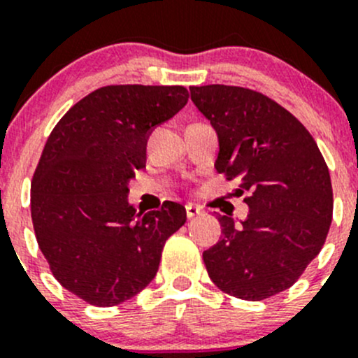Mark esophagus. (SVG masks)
<instances>
[{
	"label": "esophagus",
	"mask_w": 358,
	"mask_h": 358,
	"mask_svg": "<svg viewBox=\"0 0 358 358\" xmlns=\"http://www.w3.org/2000/svg\"><path fill=\"white\" fill-rule=\"evenodd\" d=\"M185 211H187V217L194 218V217H197V215L203 213V208H199V206H196V204L190 203L185 206Z\"/></svg>",
	"instance_id": "1"
}]
</instances>
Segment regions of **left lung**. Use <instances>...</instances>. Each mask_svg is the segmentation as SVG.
I'll return each instance as SVG.
<instances>
[{
    "label": "left lung",
    "mask_w": 358,
    "mask_h": 358,
    "mask_svg": "<svg viewBox=\"0 0 358 358\" xmlns=\"http://www.w3.org/2000/svg\"><path fill=\"white\" fill-rule=\"evenodd\" d=\"M218 134L215 168L246 190V220L218 215L222 238L203 253L222 292L262 301L290 289L320 253L332 222L329 168L310 131L275 99L236 85L190 87Z\"/></svg>",
    "instance_id": "1"
}]
</instances>
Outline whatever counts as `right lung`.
I'll use <instances>...</instances> for the list:
<instances>
[{
	"label": "right lung",
	"instance_id": "1",
	"mask_svg": "<svg viewBox=\"0 0 358 358\" xmlns=\"http://www.w3.org/2000/svg\"><path fill=\"white\" fill-rule=\"evenodd\" d=\"M189 101L182 85H106L55 124L31 182L38 246L59 283L92 306H117L157 275L164 243L187 220L173 201L136 213L127 183L150 131Z\"/></svg>",
	"mask_w": 358,
	"mask_h": 358
}]
</instances>
